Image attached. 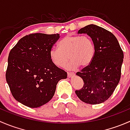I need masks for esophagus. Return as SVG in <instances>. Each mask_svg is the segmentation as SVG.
Here are the masks:
<instances>
[{"label": "esophagus", "instance_id": "obj_1", "mask_svg": "<svg viewBox=\"0 0 130 130\" xmlns=\"http://www.w3.org/2000/svg\"><path fill=\"white\" fill-rule=\"evenodd\" d=\"M74 75H75L74 73L67 72V76H68V77H69V78H71V77H73Z\"/></svg>", "mask_w": 130, "mask_h": 130}]
</instances>
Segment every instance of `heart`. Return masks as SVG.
Masks as SVG:
<instances>
[{
  "mask_svg": "<svg viewBox=\"0 0 130 130\" xmlns=\"http://www.w3.org/2000/svg\"><path fill=\"white\" fill-rule=\"evenodd\" d=\"M59 48H52L50 58L53 64L58 67L67 65L70 70H75L80 65L85 67L91 62L94 55V46L91 38L88 36H67L58 43Z\"/></svg>",
  "mask_w": 130,
  "mask_h": 130,
  "instance_id": "obj_1",
  "label": "heart"
}]
</instances>
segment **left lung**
Instances as JSON below:
<instances>
[{
  "mask_svg": "<svg viewBox=\"0 0 130 130\" xmlns=\"http://www.w3.org/2000/svg\"><path fill=\"white\" fill-rule=\"evenodd\" d=\"M82 33L92 39L95 52L89 65L76 73L84 84L75 94L87 104H101L109 98L120 82L124 55L115 35L105 29L90 24L78 30V34Z\"/></svg>",
  "mask_w": 130,
  "mask_h": 130,
  "instance_id": "left-lung-1",
  "label": "left lung"
}]
</instances>
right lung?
<instances>
[{"instance_id": "obj_1", "label": "right lung", "mask_w": 130, "mask_h": 130, "mask_svg": "<svg viewBox=\"0 0 130 130\" xmlns=\"http://www.w3.org/2000/svg\"><path fill=\"white\" fill-rule=\"evenodd\" d=\"M59 38V34H31L10 50L6 80L14 99L24 106L35 108L48 103L58 81L67 77L50 58V51Z\"/></svg>"}]
</instances>
